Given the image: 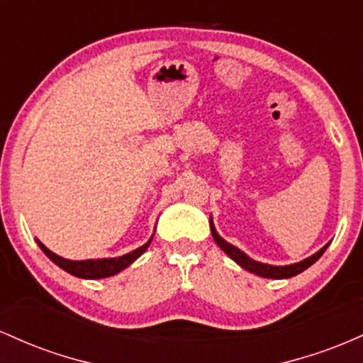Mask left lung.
Listing matches in <instances>:
<instances>
[{
  "label": "left lung",
  "mask_w": 363,
  "mask_h": 363,
  "mask_svg": "<svg viewBox=\"0 0 363 363\" xmlns=\"http://www.w3.org/2000/svg\"><path fill=\"white\" fill-rule=\"evenodd\" d=\"M209 226H211V233H213L214 242L218 243V247L221 248L223 252H225L228 257L233 259L240 267H243V269H247L248 272H254V274L260 276V278H271V279L293 278V276L300 274V272L308 269V267H311L313 262H317V260L320 259V255H323L325 252V248L329 247V243H325V245L320 248V250H317L315 254L311 255V257L300 260V262L288 264V266H272V264H264V262H259V260L250 259L245 254V252H242L238 247L231 245V243H228L225 238H221L218 231H216L213 218L209 219Z\"/></svg>",
  "instance_id": "obj_1"
}]
</instances>
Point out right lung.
I'll use <instances>...</instances> for the list:
<instances>
[{
  "label": "right lung",
  "instance_id": "obj_1",
  "mask_svg": "<svg viewBox=\"0 0 363 363\" xmlns=\"http://www.w3.org/2000/svg\"><path fill=\"white\" fill-rule=\"evenodd\" d=\"M154 235L150 236L147 242L144 243L142 247L135 248V250L128 252V254L120 255V257H108V259H85V260H70V259H65L60 257L58 254L51 252L50 248L44 245L43 242H38V245L40 247V250L50 257L56 266L61 267L63 271L70 272L72 276H77V278H82V279H101V278H109V276H115L118 272H121L123 269H127L132 262L140 257L145 250H147L150 242H152Z\"/></svg>",
  "mask_w": 363,
  "mask_h": 363
}]
</instances>
